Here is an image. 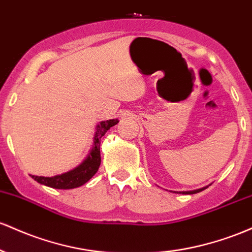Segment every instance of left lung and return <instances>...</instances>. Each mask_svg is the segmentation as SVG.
Listing matches in <instances>:
<instances>
[{
	"mask_svg": "<svg viewBox=\"0 0 252 252\" xmlns=\"http://www.w3.org/2000/svg\"><path fill=\"white\" fill-rule=\"evenodd\" d=\"M203 190V189H197V190H193V191H182V194H195V193H199V191Z\"/></svg>",
	"mask_w": 252,
	"mask_h": 252,
	"instance_id": "left-lung-1",
	"label": "left lung"
}]
</instances>
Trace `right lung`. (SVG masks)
I'll return each mask as SVG.
<instances>
[{
  "label": "right lung",
  "instance_id": "right-lung-1",
  "mask_svg": "<svg viewBox=\"0 0 252 252\" xmlns=\"http://www.w3.org/2000/svg\"><path fill=\"white\" fill-rule=\"evenodd\" d=\"M118 120L113 119V120L102 121L100 125H97V131L95 134L94 146H93L92 152H90L89 157L77 166L73 170L65 172V174L58 175V176L53 177H44V176H34L32 175V179H34L36 182L41 183V185L47 186V187L56 188V189H72L80 186L84 185L86 182L92 179L98 170L101 164V155H100V143L101 138L103 137L104 133L108 131L111 127L117 125Z\"/></svg>",
  "mask_w": 252,
  "mask_h": 252
}]
</instances>
